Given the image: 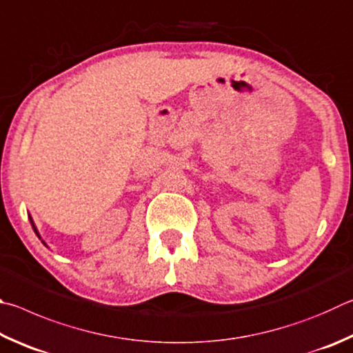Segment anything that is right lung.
<instances>
[{"label": "right lung", "instance_id": "1", "mask_svg": "<svg viewBox=\"0 0 353 353\" xmlns=\"http://www.w3.org/2000/svg\"><path fill=\"white\" fill-rule=\"evenodd\" d=\"M29 220H30V225H32V228H34L35 234H37V236H39V239H41V237H40V234H39V231H37V228H35V225H34V220H32V217H29ZM41 242H43V240H41ZM43 243H45V242H43ZM45 245H46V243H45Z\"/></svg>", "mask_w": 353, "mask_h": 353}]
</instances>
